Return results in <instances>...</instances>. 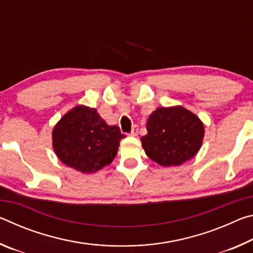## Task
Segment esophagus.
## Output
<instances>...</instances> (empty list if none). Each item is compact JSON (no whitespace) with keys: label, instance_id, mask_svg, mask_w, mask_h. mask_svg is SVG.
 Here are the masks:
<instances>
[{"label":"esophagus","instance_id":"1","mask_svg":"<svg viewBox=\"0 0 253 253\" xmlns=\"http://www.w3.org/2000/svg\"><path fill=\"white\" fill-rule=\"evenodd\" d=\"M137 134H138V126H134V127H132L131 131H130V135L131 136H137Z\"/></svg>","mask_w":253,"mask_h":253}]
</instances>
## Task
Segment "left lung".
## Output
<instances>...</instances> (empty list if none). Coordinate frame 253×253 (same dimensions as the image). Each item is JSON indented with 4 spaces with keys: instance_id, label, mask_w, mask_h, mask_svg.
<instances>
[{
    "instance_id": "obj_1",
    "label": "left lung",
    "mask_w": 253,
    "mask_h": 253,
    "mask_svg": "<svg viewBox=\"0 0 253 253\" xmlns=\"http://www.w3.org/2000/svg\"><path fill=\"white\" fill-rule=\"evenodd\" d=\"M146 128L147 134L140 138L145 153L162 166H178L191 160L204 136L202 122L181 106L157 108Z\"/></svg>"
}]
</instances>
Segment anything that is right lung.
Returning a JSON list of instances; mask_svg holds the SVG:
<instances>
[{"label": "right lung", "mask_w": 253, "mask_h": 253, "mask_svg": "<svg viewBox=\"0 0 253 253\" xmlns=\"http://www.w3.org/2000/svg\"><path fill=\"white\" fill-rule=\"evenodd\" d=\"M124 137L119 127L108 126L95 108L84 106L68 111L52 131L59 160L83 173L97 172L109 165Z\"/></svg>", "instance_id": "obj_1"}]
</instances>
